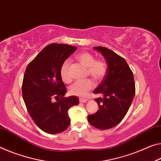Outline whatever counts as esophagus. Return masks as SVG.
Here are the masks:
<instances>
[{"label": "esophagus", "mask_w": 161, "mask_h": 161, "mask_svg": "<svg viewBox=\"0 0 161 161\" xmlns=\"http://www.w3.org/2000/svg\"><path fill=\"white\" fill-rule=\"evenodd\" d=\"M80 102L81 103H85L87 102V99H85V98H80Z\"/></svg>", "instance_id": "esophagus-1"}]
</instances>
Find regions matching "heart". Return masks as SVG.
Wrapping results in <instances>:
<instances>
[{
	"label": "heart",
	"instance_id": "b5f03b06",
	"mask_svg": "<svg viewBox=\"0 0 161 161\" xmlns=\"http://www.w3.org/2000/svg\"><path fill=\"white\" fill-rule=\"evenodd\" d=\"M76 59L84 67H86L87 74L95 80H101L106 75L108 71V66L106 63L103 60H94V56L92 53L82 52L76 56ZM69 61L65 60L60 68V76L64 82L65 83H69L71 81L69 74ZM93 87L94 83L90 80L77 81L70 86L69 92L71 95L84 97Z\"/></svg>",
	"mask_w": 161,
	"mask_h": 161
}]
</instances>
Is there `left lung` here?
Segmentation results:
<instances>
[{
	"instance_id": "left-lung-1",
	"label": "left lung",
	"mask_w": 161,
	"mask_h": 161,
	"mask_svg": "<svg viewBox=\"0 0 161 161\" xmlns=\"http://www.w3.org/2000/svg\"><path fill=\"white\" fill-rule=\"evenodd\" d=\"M94 49L104 57L108 71L93 91L103 97L94 99L99 109L88 116V121L96 128L107 130L118 125L125 116L134 98L136 86L133 73L123 58L105 47H94Z\"/></svg>"
}]
</instances>
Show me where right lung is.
Returning <instances> with one entry per match:
<instances>
[{
  "label": "right lung",
  "mask_w": 161,
  "mask_h": 161,
  "mask_svg": "<svg viewBox=\"0 0 161 161\" xmlns=\"http://www.w3.org/2000/svg\"><path fill=\"white\" fill-rule=\"evenodd\" d=\"M76 50L67 44L46 47L29 64L22 84L23 99L36 125L48 134H58L70 124L68 110L77 105L76 96L64 97L67 90L60 76L62 63ZM58 99L53 103V99Z\"/></svg>",
  "instance_id": "add662e5"
}]
</instances>
